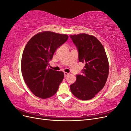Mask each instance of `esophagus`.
<instances>
[{
	"label": "esophagus",
	"mask_w": 131,
	"mask_h": 131,
	"mask_svg": "<svg viewBox=\"0 0 131 131\" xmlns=\"http://www.w3.org/2000/svg\"><path fill=\"white\" fill-rule=\"evenodd\" d=\"M69 73H68V72H64V76H65V77H67L68 76H69Z\"/></svg>",
	"instance_id": "1"
}]
</instances>
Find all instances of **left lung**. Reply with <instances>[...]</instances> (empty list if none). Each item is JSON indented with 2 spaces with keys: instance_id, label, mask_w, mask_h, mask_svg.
<instances>
[{
  "instance_id": "obj_1",
  "label": "left lung",
  "mask_w": 131,
  "mask_h": 131,
  "mask_svg": "<svg viewBox=\"0 0 131 131\" xmlns=\"http://www.w3.org/2000/svg\"><path fill=\"white\" fill-rule=\"evenodd\" d=\"M77 47L80 62L85 63L82 74H77L76 81L70 85L72 94L87 100L94 98L104 87L109 71L105 49L95 37L85 33L70 35Z\"/></svg>"
}]
</instances>
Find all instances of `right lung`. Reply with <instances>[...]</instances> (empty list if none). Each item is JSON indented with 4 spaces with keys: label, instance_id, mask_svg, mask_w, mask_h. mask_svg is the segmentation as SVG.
<instances>
[{
    "label": "right lung",
    "instance_id": "obj_1",
    "mask_svg": "<svg viewBox=\"0 0 131 131\" xmlns=\"http://www.w3.org/2000/svg\"><path fill=\"white\" fill-rule=\"evenodd\" d=\"M69 36L44 31L33 36L26 45L21 59V72L26 84L36 96L47 99L58 90L64 77L62 71L50 69L49 61Z\"/></svg>",
    "mask_w": 131,
    "mask_h": 131
}]
</instances>
